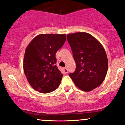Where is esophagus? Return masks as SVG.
<instances>
[{"instance_id": "34e87169", "label": "esophagus", "mask_w": 125, "mask_h": 125, "mask_svg": "<svg viewBox=\"0 0 125 125\" xmlns=\"http://www.w3.org/2000/svg\"><path fill=\"white\" fill-rule=\"evenodd\" d=\"M63 69H64V73H67L68 72V70H67V67H64Z\"/></svg>"}]
</instances>
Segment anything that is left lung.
Masks as SVG:
<instances>
[{
	"label": "left lung",
	"instance_id": "obj_1",
	"mask_svg": "<svg viewBox=\"0 0 125 125\" xmlns=\"http://www.w3.org/2000/svg\"><path fill=\"white\" fill-rule=\"evenodd\" d=\"M68 41L76 62V70L69 76L75 85L89 92L102 84L108 68L106 52L102 44L86 32L68 34Z\"/></svg>",
	"mask_w": 125,
	"mask_h": 125
}]
</instances>
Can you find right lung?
Here are the masks:
<instances>
[{"mask_svg":"<svg viewBox=\"0 0 125 125\" xmlns=\"http://www.w3.org/2000/svg\"><path fill=\"white\" fill-rule=\"evenodd\" d=\"M65 34H41L26 49L23 70L28 82L34 89L48 94L61 84L63 74L55 65L56 53L66 41Z\"/></svg>","mask_w":125,"mask_h":125,"instance_id":"right-lung-1","label":"right lung"}]
</instances>
